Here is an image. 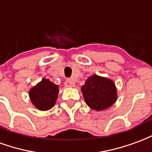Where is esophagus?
I'll list each match as a JSON object with an SVG mask.
<instances>
[{
    "mask_svg": "<svg viewBox=\"0 0 152 152\" xmlns=\"http://www.w3.org/2000/svg\"><path fill=\"white\" fill-rule=\"evenodd\" d=\"M64 85L66 87H73L75 86V81L72 79H67L64 83Z\"/></svg>",
    "mask_w": 152,
    "mask_h": 152,
    "instance_id": "1",
    "label": "esophagus"
}]
</instances>
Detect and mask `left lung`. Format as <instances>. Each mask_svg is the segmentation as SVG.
I'll return each instance as SVG.
<instances>
[{"label":"left lung","mask_w":152,"mask_h":152,"mask_svg":"<svg viewBox=\"0 0 152 152\" xmlns=\"http://www.w3.org/2000/svg\"><path fill=\"white\" fill-rule=\"evenodd\" d=\"M86 104L95 111L108 108L117 99L116 88L112 80L93 75L81 87Z\"/></svg>","instance_id":"obj_1"}]
</instances>
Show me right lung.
<instances>
[{
    "label": "right lung",
    "mask_w": 152,
    "mask_h": 152,
    "mask_svg": "<svg viewBox=\"0 0 152 152\" xmlns=\"http://www.w3.org/2000/svg\"><path fill=\"white\" fill-rule=\"evenodd\" d=\"M58 94V86L45 78L29 91L31 102L40 111L52 108L55 104Z\"/></svg>",
    "instance_id": "1"
}]
</instances>
